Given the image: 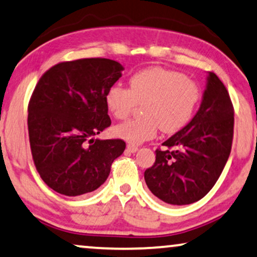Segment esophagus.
Segmentation results:
<instances>
[{
    "label": "esophagus",
    "instance_id": "esophagus-1",
    "mask_svg": "<svg viewBox=\"0 0 257 257\" xmlns=\"http://www.w3.org/2000/svg\"><path fill=\"white\" fill-rule=\"evenodd\" d=\"M137 150H139V147L134 146V144H128V146H127V151H129V153L135 154Z\"/></svg>",
    "mask_w": 257,
    "mask_h": 257
}]
</instances>
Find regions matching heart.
<instances>
[{
    "label": "heart",
    "mask_w": 257,
    "mask_h": 257,
    "mask_svg": "<svg viewBox=\"0 0 257 257\" xmlns=\"http://www.w3.org/2000/svg\"><path fill=\"white\" fill-rule=\"evenodd\" d=\"M199 101L196 82L182 73L163 67H148L129 78V88L113 85L104 95V103L115 118H125L137 103L142 117L115 125L114 135L130 144L153 139L158 128L172 134L189 123Z\"/></svg>",
    "instance_id": "heart-1"
}]
</instances>
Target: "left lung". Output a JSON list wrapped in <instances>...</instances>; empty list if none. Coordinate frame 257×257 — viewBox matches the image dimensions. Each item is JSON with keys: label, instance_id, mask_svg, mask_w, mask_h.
I'll use <instances>...</instances> for the list:
<instances>
[{"label": "left lung", "instance_id": "obj_1", "mask_svg": "<svg viewBox=\"0 0 257 257\" xmlns=\"http://www.w3.org/2000/svg\"><path fill=\"white\" fill-rule=\"evenodd\" d=\"M199 109L182 130L156 150L144 172L148 187L166 204L189 205L207 194L228 161L234 109L225 85L208 72Z\"/></svg>", "mask_w": 257, "mask_h": 257}]
</instances>
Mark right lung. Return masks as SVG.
I'll return each mask as SVG.
<instances>
[{"label": "right lung", "instance_id": "right-lung-1", "mask_svg": "<svg viewBox=\"0 0 257 257\" xmlns=\"http://www.w3.org/2000/svg\"><path fill=\"white\" fill-rule=\"evenodd\" d=\"M123 70L115 60L87 58L57 64L39 79L28 108L29 140L39 176L56 192H93L124 151L122 140L95 139L111 123L104 95Z\"/></svg>", "mask_w": 257, "mask_h": 257}]
</instances>
